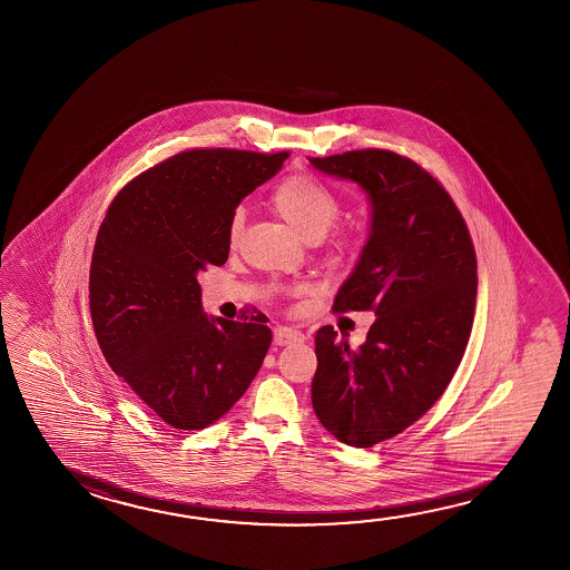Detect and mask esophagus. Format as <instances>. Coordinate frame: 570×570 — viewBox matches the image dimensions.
<instances>
[{"label":"esophagus","mask_w":570,"mask_h":570,"mask_svg":"<svg viewBox=\"0 0 570 570\" xmlns=\"http://www.w3.org/2000/svg\"><path fill=\"white\" fill-rule=\"evenodd\" d=\"M304 342V336L299 334L298 330L278 328L274 332V344L276 346H292V344H299Z\"/></svg>","instance_id":"34e87169"}]
</instances>
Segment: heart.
Masks as SVG:
<instances>
[{"label":"heart","instance_id":"1","mask_svg":"<svg viewBox=\"0 0 570 570\" xmlns=\"http://www.w3.org/2000/svg\"><path fill=\"white\" fill-rule=\"evenodd\" d=\"M272 206L288 222L302 240L316 242L336 224L342 214L338 196L309 174H294L282 180L272 191ZM244 230V212L232 214L228 224V244L236 246ZM356 234H342L334 240V252L354 256L360 250Z\"/></svg>","mask_w":570,"mask_h":570}]
</instances>
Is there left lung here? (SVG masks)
<instances>
[{
	"mask_svg": "<svg viewBox=\"0 0 570 570\" xmlns=\"http://www.w3.org/2000/svg\"><path fill=\"white\" fill-rule=\"evenodd\" d=\"M308 160L356 181L372 206L368 242L332 309H370L376 320L360 348L322 326L312 380L322 426L370 449L426 414L459 368L474 320L476 254L449 191L416 161L389 150Z\"/></svg>",
	"mask_w": 570,
	"mask_h": 570,
	"instance_id": "1",
	"label": "left lung"
}]
</instances>
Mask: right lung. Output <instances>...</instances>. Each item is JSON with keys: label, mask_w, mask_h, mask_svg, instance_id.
Masks as SVG:
<instances>
[{"label": "right lung", "mask_w": 570, "mask_h": 570, "mask_svg": "<svg viewBox=\"0 0 570 570\" xmlns=\"http://www.w3.org/2000/svg\"><path fill=\"white\" fill-rule=\"evenodd\" d=\"M288 156L181 151L126 184L101 222L90 266L96 338L110 368L174 429L222 419L271 348L258 316L208 318L196 276L226 264L232 214Z\"/></svg>", "instance_id": "right-lung-1"}]
</instances>
